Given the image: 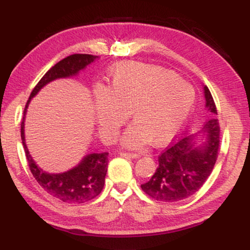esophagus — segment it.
Instances as JSON below:
<instances>
[{
    "instance_id": "obj_1",
    "label": "esophagus",
    "mask_w": 250,
    "mask_h": 250,
    "mask_svg": "<svg viewBox=\"0 0 250 250\" xmlns=\"http://www.w3.org/2000/svg\"><path fill=\"white\" fill-rule=\"evenodd\" d=\"M122 157H129V159H139L140 155L139 154H133V153H120Z\"/></svg>"
}]
</instances>
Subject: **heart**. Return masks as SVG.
I'll return each instance as SVG.
<instances>
[{
  "label": "heart",
  "instance_id": "1",
  "mask_svg": "<svg viewBox=\"0 0 250 250\" xmlns=\"http://www.w3.org/2000/svg\"><path fill=\"white\" fill-rule=\"evenodd\" d=\"M194 88L174 71L145 63H125L111 71L108 88L94 90L95 121L104 141L114 139L128 117L135 123L121 137L122 146L140 148L170 142L194 110Z\"/></svg>",
  "mask_w": 250,
  "mask_h": 250
}]
</instances>
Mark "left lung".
I'll use <instances>...</instances> for the list:
<instances>
[{
  "label": "left lung",
  "instance_id": "obj_1",
  "mask_svg": "<svg viewBox=\"0 0 250 250\" xmlns=\"http://www.w3.org/2000/svg\"><path fill=\"white\" fill-rule=\"evenodd\" d=\"M206 110L209 113L202 131L189 135L159 156L153 176L141 185L146 194L157 201L177 202L196 193L216 162L220 146L217 110L209 89L203 85Z\"/></svg>",
  "mask_w": 250,
  "mask_h": 250
}]
</instances>
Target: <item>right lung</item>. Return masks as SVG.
Segmentation results:
<instances>
[{"instance_id": "add662e5", "label": "right lung", "mask_w": 250, "mask_h": 250, "mask_svg": "<svg viewBox=\"0 0 250 250\" xmlns=\"http://www.w3.org/2000/svg\"><path fill=\"white\" fill-rule=\"evenodd\" d=\"M97 59L99 56L88 55V54H74L61 60L40 80L36 87L31 91L24 108L23 120L21 123V139L31 174L47 193L63 202L84 203L95 199L101 193L108 169V153L88 154L83 156L81 161L69 170L63 173H48L36 165L25 145V114L31 99L35 97L44 85L55 80L70 79L79 75L80 71L84 69L90 63L96 61Z\"/></svg>"}]
</instances>
